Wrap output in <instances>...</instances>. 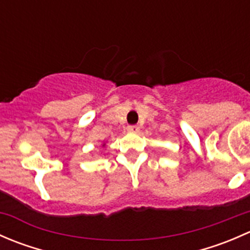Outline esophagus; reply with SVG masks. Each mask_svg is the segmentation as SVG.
I'll use <instances>...</instances> for the list:
<instances>
[{"mask_svg":"<svg viewBox=\"0 0 250 250\" xmlns=\"http://www.w3.org/2000/svg\"><path fill=\"white\" fill-rule=\"evenodd\" d=\"M127 130L130 133H138L139 132V127L138 125H128Z\"/></svg>","mask_w":250,"mask_h":250,"instance_id":"esophagus-1","label":"esophagus"}]
</instances>
